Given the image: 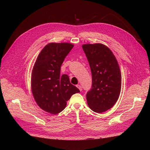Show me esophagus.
<instances>
[{
	"mask_svg": "<svg viewBox=\"0 0 150 150\" xmlns=\"http://www.w3.org/2000/svg\"><path fill=\"white\" fill-rule=\"evenodd\" d=\"M76 86H77V87L78 88V89H79L81 91L83 90V89H82V87H81V85H79V84H78V85H77Z\"/></svg>",
	"mask_w": 150,
	"mask_h": 150,
	"instance_id": "esophagus-1",
	"label": "esophagus"
}]
</instances>
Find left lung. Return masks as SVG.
<instances>
[{
    "mask_svg": "<svg viewBox=\"0 0 150 150\" xmlns=\"http://www.w3.org/2000/svg\"><path fill=\"white\" fill-rule=\"evenodd\" d=\"M92 74V88L86 94L88 106L101 113L111 108L120 96L121 76L112 51L101 44H84Z\"/></svg>",
    "mask_w": 150,
    "mask_h": 150,
    "instance_id": "1",
    "label": "left lung"
}]
</instances>
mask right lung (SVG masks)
Returning a JSON list of instances; mask_svg holds the SVG:
<instances>
[{"label":"right lung","mask_w":150,"mask_h":150,"mask_svg":"<svg viewBox=\"0 0 150 150\" xmlns=\"http://www.w3.org/2000/svg\"><path fill=\"white\" fill-rule=\"evenodd\" d=\"M73 47L66 42L48 44L39 54L32 72L35 100L42 110L53 115L64 110L72 95L80 92L67 74L60 75L62 62Z\"/></svg>","instance_id":"right-lung-1"}]
</instances>
